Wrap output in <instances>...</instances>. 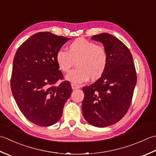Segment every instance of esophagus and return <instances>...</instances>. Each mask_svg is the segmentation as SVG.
Listing matches in <instances>:
<instances>
[{"label":"esophagus","mask_w":156,"mask_h":156,"mask_svg":"<svg viewBox=\"0 0 156 156\" xmlns=\"http://www.w3.org/2000/svg\"><path fill=\"white\" fill-rule=\"evenodd\" d=\"M71 87H72V89L73 90H77V89H79L80 88V86L78 85H76V84H71Z\"/></svg>","instance_id":"1"}]
</instances>
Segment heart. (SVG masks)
Wrapping results in <instances>:
<instances>
[{
	"instance_id": "heart-1",
	"label": "heart",
	"mask_w": 156,
	"mask_h": 156,
	"mask_svg": "<svg viewBox=\"0 0 156 156\" xmlns=\"http://www.w3.org/2000/svg\"><path fill=\"white\" fill-rule=\"evenodd\" d=\"M56 60L58 68L67 73L76 62L77 68L66 76L73 83H81L90 78L96 81L103 75L108 64V54L104 47L83 38H78L69 46L68 52L59 50Z\"/></svg>"
}]
</instances>
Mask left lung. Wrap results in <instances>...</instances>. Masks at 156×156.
<instances>
[{"label": "left lung", "mask_w": 156, "mask_h": 156, "mask_svg": "<svg viewBox=\"0 0 156 156\" xmlns=\"http://www.w3.org/2000/svg\"><path fill=\"white\" fill-rule=\"evenodd\" d=\"M91 39L103 44L108 64L99 79L82 88V112L90 125L106 127L118 122L128 111L136 83V71L131 52L118 38L102 33Z\"/></svg>", "instance_id": "1"}]
</instances>
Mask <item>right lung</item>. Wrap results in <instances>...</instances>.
Here are the masks:
<instances>
[{"mask_svg": "<svg viewBox=\"0 0 156 156\" xmlns=\"http://www.w3.org/2000/svg\"><path fill=\"white\" fill-rule=\"evenodd\" d=\"M70 39L48 31L36 33L16 52L11 79L12 94L22 114L35 125L48 126L58 122L71 96L69 81L55 85L63 79L56 63V52Z\"/></svg>", "mask_w": 156, "mask_h": 156, "instance_id": "add662e5", "label": "right lung"}]
</instances>
